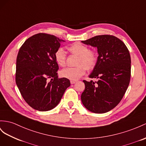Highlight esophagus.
Masks as SVG:
<instances>
[{
  "instance_id": "34e87169",
  "label": "esophagus",
  "mask_w": 146,
  "mask_h": 146,
  "mask_svg": "<svg viewBox=\"0 0 146 146\" xmlns=\"http://www.w3.org/2000/svg\"><path fill=\"white\" fill-rule=\"evenodd\" d=\"M70 83H71V84H74V83H76V81L71 80V81H70Z\"/></svg>"
}]
</instances>
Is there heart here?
Segmentation results:
<instances>
[{
  "label": "heart",
  "mask_w": 146,
  "mask_h": 146,
  "mask_svg": "<svg viewBox=\"0 0 146 146\" xmlns=\"http://www.w3.org/2000/svg\"><path fill=\"white\" fill-rule=\"evenodd\" d=\"M71 54L78 56L76 67H68L63 69L60 75L70 80L76 81L80 78L86 72V70H91L95 66L97 62V55L93 50H89L87 46L81 42H75L68 47ZM55 61L60 66L66 64V52L63 48H58L55 54Z\"/></svg>",
  "instance_id": "b5f03b06"
}]
</instances>
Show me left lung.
I'll return each mask as SVG.
<instances>
[{
  "mask_svg": "<svg viewBox=\"0 0 146 146\" xmlns=\"http://www.w3.org/2000/svg\"><path fill=\"white\" fill-rule=\"evenodd\" d=\"M82 43L97 47L99 56L89 75L98 81L84 80L82 103L93 113H104L121 101L131 77V57L123 42L111 35L96 36Z\"/></svg>",
  "mask_w": 146,
  "mask_h": 146,
  "instance_id": "1",
  "label": "left lung"
}]
</instances>
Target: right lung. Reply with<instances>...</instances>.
Wrapping results in <instances>:
<instances>
[{
	"instance_id": "add662e5",
	"label": "right lung",
	"mask_w": 146,
	"mask_h": 146,
	"mask_svg": "<svg viewBox=\"0 0 146 146\" xmlns=\"http://www.w3.org/2000/svg\"><path fill=\"white\" fill-rule=\"evenodd\" d=\"M54 35L38 33L25 41L17 58L15 80L21 94L28 105L44 111L53 109L60 101L70 81L58 78L55 54L60 46ZM50 78L51 81L47 82Z\"/></svg>"
}]
</instances>
